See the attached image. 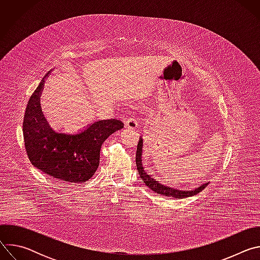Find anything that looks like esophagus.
Returning <instances> with one entry per match:
<instances>
[{
	"label": "esophagus",
	"instance_id": "esophagus-1",
	"mask_svg": "<svg viewBox=\"0 0 260 260\" xmlns=\"http://www.w3.org/2000/svg\"><path fill=\"white\" fill-rule=\"evenodd\" d=\"M124 126L131 129H135L138 126V121L136 120L134 115H131L124 119Z\"/></svg>",
	"mask_w": 260,
	"mask_h": 260
}]
</instances>
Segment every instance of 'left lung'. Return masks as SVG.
<instances>
[{"label":"left lung","mask_w":260,"mask_h":260,"mask_svg":"<svg viewBox=\"0 0 260 260\" xmlns=\"http://www.w3.org/2000/svg\"><path fill=\"white\" fill-rule=\"evenodd\" d=\"M142 149H143V140L140 139L137 147V154H136V164H137V169L139 172V175L143 182L149 187L151 190L154 192L160 194V196H166L169 198H175V199H185L188 197H192L201 192L204 188L208 186V183H205L201 186L192 189V190H179L176 188H172L169 186H165L161 183L156 181L154 178L148 175L142 166Z\"/></svg>","instance_id":"1"}]
</instances>
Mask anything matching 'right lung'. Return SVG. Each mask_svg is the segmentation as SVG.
<instances>
[{"instance_id": "1", "label": "right lung", "mask_w": 260, "mask_h": 260, "mask_svg": "<svg viewBox=\"0 0 260 260\" xmlns=\"http://www.w3.org/2000/svg\"><path fill=\"white\" fill-rule=\"evenodd\" d=\"M30 95L25 108L22 132L29 161L43 173L66 183H84L95 173L103 143L123 128L118 119L99 120L77 134L54 132L43 115L40 95L45 79Z\"/></svg>"}]
</instances>
